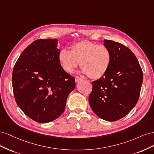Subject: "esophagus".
<instances>
[{
  "mask_svg": "<svg viewBox=\"0 0 154 154\" xmlns=\"http://www.w3.org/2000/svg\"><path fill=\"white\" fill-rule=\"evenodd\" d=\"M82 80V78H80V77H79V76H76V77H75V82H76V83H78V82H80V81Z\"/></svg>",
  "mask_w": 154,
  "mask_h": 154,
  "instance_id": "34e87169",
  "label": "esophagus"
}]
</instances>
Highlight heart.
<instances>
[{
	"label": "heart",
	"instance_id": "b5f03b06",
	"mask_svg": "<svg viewBox=\"0 0 154 154\" xmlns=\"http://www.w3.org/2000/svg\"><path fill=\"white\" fill-rule=\"evenodd\" d=\"M58 60L65 71L72 72L80 62L83 73L91 78L99 79L109 70L112 56L105 45L83 40L73 44L71 51L62 49L58 54Z\"/></svg>",
	"mask_w": 154,
	"mask_h": 154
}]
</instances>
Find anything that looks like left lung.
Listing matches in <instances>:
<instances>
[{
  "instance_id": "8db88e82",
  "label": "left lung",
  "mask_w": 154,
  "mask_h": 154,
  "mask_svg": "<svg viewBox=\"0 0 154 154\" xmlns=\"http://www.w3.org/2000/svg\"><path fill=\"white\" fill-rule=\"evenodd\" d=\"M103 42L111 53V63L105 75L92 82L88 101L99 118L115 122L128 114L136 105L143 71L131 50L112 40Z\"/></svg>"
}]
</instances>
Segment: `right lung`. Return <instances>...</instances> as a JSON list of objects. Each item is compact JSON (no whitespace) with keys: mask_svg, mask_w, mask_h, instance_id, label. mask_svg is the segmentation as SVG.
I'll return each mask as SVG.
<instances>
[{"mask_svg":"<svg viewBox=\"0 0 154 154\" xmlns=\"http://www.w3.org/2000/svg\"><path fill=\"white\" fill-rule=\"evenodd\" d=\"M57 47V39L35 40L23 51L13 68L12 85L17 103L38 123L60 117L68 95L76 87L74 78L60 65Z\"/></svg>","mask_w":154,"mask_h":154,"instance_id":"right-lung-1","label":"right lung"}]
</instances>
